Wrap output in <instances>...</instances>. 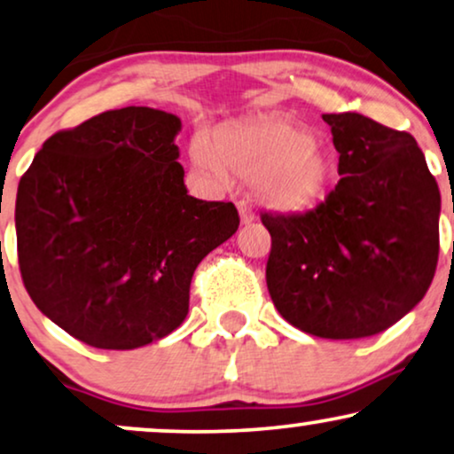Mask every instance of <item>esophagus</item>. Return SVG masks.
Segmentation results:
<instances>
[{"label":"esophagus","instance_id":"34e87169","mask_svg":"<svg viewBox=\"0 0 454 454\" xmlns=\"http://www.w3.org/2000/svg\"><path fill=\"white\" fill-rule=\"evenodd\" d=\"M238 210H239V219H241V223H244V225H248V223H252V221L256 219L254 210H252L250 204L238 202Z\"/></svg>","mask_w":454,"mask_h":454}]
</instances>
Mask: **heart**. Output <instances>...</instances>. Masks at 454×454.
I'll list each match as a JSON object with an SVG mask.
<instances>
[{"mask_svg":"<svg viewBox=\"0 0 454 454\" xmlns=\"http://www.w3.org/2000/svg\"><path fill=\"white\" fill-rule=\"evenodd\" d=\"M192 160L216 184L227 173L254 181L262 202L284 213H302L319 204L335 170L325 139L281 119L227 122L216 129L215 139L208 131H198Z\"/></svg>","mask_w":454,"mask_h":454,"instance_id":"obj_1","label":"heart"}]
</instances>
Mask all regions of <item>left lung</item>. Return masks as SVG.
<instances>
[{
    "label": "left lung",
    "mask_w": 454,
    "mask_h": 454,
    "mask_svg": "<svg viewBox=\"0 0 454 454\" xmlns=\"http://www.w3.org/2000/svg\"><path fill=\"white\" fill-rule=\"evenodd\" d=\"M342 179L304 215H261L267 287L294 327L327 340L384 332L426 296L440 252V190L407 131L323 114Z\"/></svg>",
    "instance_id": "left-lung-1"
}]
</instances>
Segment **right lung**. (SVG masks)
<instances>
[{"mask_svg": "<svg viewBox=\"0 0 454 454\" xmlns=\"http://www.w3.org/2000/svg\"><path fill=\"white\" fill-rule=\"evenodd\" d=\"M181 119L129 106L45 141L16 193L28 296L58 327L104 350L175 332L202 258L238 231L231 202L187 193Z\"/></svg>", "mask_w": 454, "mask_h": 454, "instance_id": "add662e5", "label": "right lung"}]
</instances>
